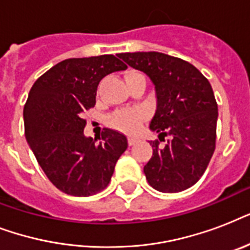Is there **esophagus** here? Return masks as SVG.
<instances>
[{"mask_svg": "<svg viewBox=\"0 0 250 250\" xmlns=\"http://www.w3.org/2000/svg\"><path fill=\"white\" fill-rule=\"evenodd\" d=\"M136 141H137L136 137H132V136L128 137V145H131V146L136 144Z\"/></svg>", "mask_w": 250, "mask_h": 250, "instance_id": "34e87169", "label": "esophagus"}]
</instances>
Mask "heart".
I'll list each match as a JSON object with an SVG mask.
<instances>
[{
    "mask_svg": "<svg viewBox=\"0 0 250 250\" xmlns=\"http://www.w3.org/2000/svg\"><path fill=\"white\" fill-rule=\"evenodd\" d=\"M137 76H143L140 72L137 71H128L125 74V82L132 78H137ZM144 119V113L141 110L137 109H125V110H118L115 113H113L107 119L109 123L113 128L118 129V131H123V132H133L137 127L140 125V123Z\"/></svg>",
    "mask_w": 250,
    "mask_h": 250,
    "instance_id": "1",
    "label": "heart"
}]
</instances>
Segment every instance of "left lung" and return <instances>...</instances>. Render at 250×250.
I'll return each instance as SVG.
<instances>
[{"label":"left lung","instance_id":"left-lung-1","mask_svg":"<svg viewBox=\"0 0 250 250\" xmlns=\"http://www.w3.org/2000/svg\"><path fill=\"white\" fill-rule=\"evenodd\" d=\"M119 58L149 76L156 88L157 110L150 129L164 146L150 141L153 156L144 166L154 189L175 193L196 184L215 150L218 105L209 80L187 61L158 52L121 53Z\"/></svg>","mask_w":250,"mask_h":250}]
</instances>
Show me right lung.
Returning a JSON list of instances; mask_svg holds the SVG:
<instances>
[{"label": "right lung", "mask_w": 250, "mask_h": 250, "mask_svg": "<svg viewBox=\"0 0 250 250\" xmlns=\"http://www.w3.org/2000/svg\"><path fill=\"white\" fill-rule=\"evenodd\" d=\"M113 54L64 60L35 82L23 110L25 139L48 179L64 193L86 197L105 189L127 137L105 128L100 143L84 135V111L96 104L106 75L125 70Z\"/></svg>", "instance_id": "right-lung-1"}]
</instances>
